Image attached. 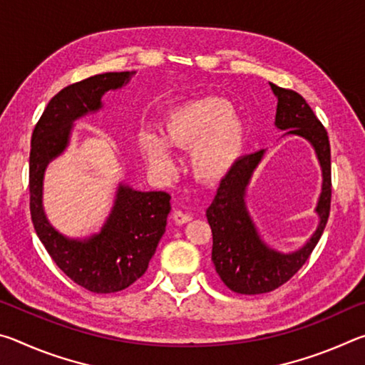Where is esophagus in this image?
I'll return each instance as SVG.
<instances>
[{
  "instance_id": "1",
  "label": "esophagus",
  "mask_w": 365,
  "mask_h": 365,
  "mask_svg": "<svg viewBox=\"0 0 365 365\" xmlns=\"http://www.w3.org/2000/svg\"><path fill=\"white\" fill-rule=\"evenodd\" d=\"M191 219H193V215H191L190 212H183V211H175L174 212V222L178 225L188 224Z\"/></svg>"
}]
</instances>
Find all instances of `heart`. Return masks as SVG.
I'll return each instance as SVG.
<instances>
[{"label": "heart", "instance_id": "b5f03b06", "mask_svg": "<svg viewBox=\"0 0 365 365\" xmlns=\"http://www.w3.org/2000/svg\"><path fill=\"white\" fill-rule=\"evenodd\" d=\"M164 137L172 146L191 150V169L200 180L224 178L242 156L245 127L222 98H201L175 108L164 123ZM141 148L153 169L163 174L174 170L168 145L158 135L145 133Z\"/></svg>", "mask_w": 365, "mask_h": 365}]
</instances>
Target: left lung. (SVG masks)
<instances>
[{
  "instance_id": "obj_1",
  "label": "left lung",
  "mask_w": 365,
  "mask_h": 365,
  "mask_svg": "<svg viewBox=\"0 0 365 365\" xmlns=\"http://www.w3.org/2000/svg\"><path fill=\"white\" fill-rule=\"evenodd\" d=\"M277 103L275 125L287 133L311 141L322 165V193L316 211L320 224L311 240L299 251L283 255L262 243L246 211L245 193L252 172L264 156V150L240 158L232 170L222 178L206 217L212 230V262L227 288L240 294L274 292L298 272L316 248L330 214L331 163L330 141L322 122L317 119L304 98L294 90L270 83Z\"/></svg>"
}]
</instances>
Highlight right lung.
Instances as JSON below:
<instances>
[{"mask_svg":"<svg viewBox=\"0 0 365 365\" xmlns=\"http://www.w3.org/2000/svg\"><path fill=\"white\" fill-rule=\"evenodd\" d=\"M132 76L133 72H106L66 86L48 103L32 133L29 190L35 232L58 267L91 293L120 292L145 274L165 232L170 195L120 185L101 233L80 242L63 237L46 220L41 206L43 172L66 150L72 122L100 109L101 96L120 88Z\"/></svg>","mask_w":365,"mask_h":365,"instance_id":"add662e5","label":"right lung"}]
</instances>
